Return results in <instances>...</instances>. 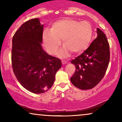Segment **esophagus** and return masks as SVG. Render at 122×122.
<instances>
[{"mask_svg":"<svg viewBox=\"0 0 122 122\" xmlns=\"http://www.w3.org/2000/svg\"><path fill=\"white\" fill-rule=\"evenodd\" d=\"M66 63H67V61H66V60H62V64H63V65L65 64Z\"/></svg>","mask_w":122,"mask_h":122,"instance_id":"1","label":"esophagus"}]
</instances>
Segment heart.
Here are the masks:
<instances>
[{
    "label": "heart",
    "instance_id": "obj_1",
    "mask_svg": "<svg viewBox=\"0 0 122 122\" xmlns=\"http://www.w3.org/2000/svg\"><path fill=\"white\" fill-rule=\"evenodd\" d=\"M92 34V26L88 22L65 18L54 22L51 29H45L42 33L43 44L47 53L55 54L62 39L64 45L58 54L66 57L71 51L79 53L86 49L91 41Z\"/></svg>",
    "mask_w": 122,
    "mask_h": 122
}]
</instances>
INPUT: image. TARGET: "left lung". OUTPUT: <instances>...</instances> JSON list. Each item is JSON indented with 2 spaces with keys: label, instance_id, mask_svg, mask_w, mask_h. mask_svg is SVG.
<instances>
[{
  "label": "left lung",
  "instance_id": "obj_1",
  "mask_svg": "<svg viewBox=\"0 0 122 122\" xmlns=\"http://www.w3.org/2000/svg\"><path fill=\"white\" fill-rule=\"evenodd\" d=\"M97 37L81 55L71 61L76 71L71 81L76 87L90 89L104 76L110 62L109 43L106 35L97 28Z\"/></svg>",
  "mask_w": 122,
  "mask_h": 122
}]
</instances>
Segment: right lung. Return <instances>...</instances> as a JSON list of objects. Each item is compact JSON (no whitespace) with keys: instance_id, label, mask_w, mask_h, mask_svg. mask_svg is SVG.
<instances>
[{"instance_id":"right-lung-1","label":"right lung","mask_w":122,"mask_h":122,"mask_svg":"<svg viewBox=\"0 0 122 122\" xmlns=\"http://www.w3.org/2000/svg\"><path fill=\"white\" fill-rule=\"evenodd\" d=\"M43 25L38 18L23 23L12 38L11 61L16 79L32 93H42L52 86L61 60L43 50Z\"/></svg>"}]
</instances>
